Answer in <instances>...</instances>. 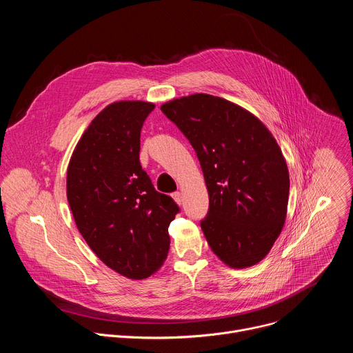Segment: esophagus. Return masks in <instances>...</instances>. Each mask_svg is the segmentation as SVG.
Segmentation results:
<instances>
[{"mask_svg":"<svg viewBox=\"0 0 353 353\" xmlns=\"http://www.w3.org/2000/svg\"><path fill=\"white\" fill-rule=\"evenodd\" d=\"M172 196H173V199L176 201V203H177L179 205L183 203V196H181V192L176 191V192H173V194H172Z\"/></svg>","mask_w":353,"mask_h":353,"instance_id":"esophagus-1","label":"esophagus"}]
</instances>
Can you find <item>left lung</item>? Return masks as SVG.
<instances>
[{"instance_id": "left-lung-1", "label": "left lung", "mask_w": 353, "mask_h": 353, "mask_svg": "<svg viewBox=\"0 0 353 353\" xmlns=\"http://www.w3.org/2000/svg\"><path fill=\"white\" fill-rule=\"evenodd\" d=\"M161 110L194 148L210 195L201 221L214 253L232 268L260 263L286 218L289 173L268 128L218 96L195 93Z\"/></svg>"}]
</instances>
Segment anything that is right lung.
I'll use <instances>...</instances> for the list:
<instances>
[{
  "instance_id": "obj_1",
  "label": "right lung",
  "mask_w": 353,
  "mask_h": 353,
  "mask_svg": "<svg viewBox=\"0 0 353 353\" xmlns=\"http://www.w3.org/2000/svg\"><path fill=\"white\" fill-rule=\"evenodd\" d=\"M154 103L124 100L100 112L79 139L67 172V198L93 253L116 272L143 279L169 253L180 212L139 163L141 128Z\"/></svg>"
}]
</instances>
